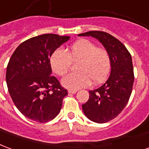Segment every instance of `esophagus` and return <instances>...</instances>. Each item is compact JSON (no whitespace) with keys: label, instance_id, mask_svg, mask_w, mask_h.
<instances>
[{"label":"esophagus","instance_id":"1","mask_svg":"<svg viewBox=\"0 0 149 149\" xmlns=\"http://www.w3.org/2000/svg\"><path fill=\"white\" fill-rule=\"evenodd\" d=\"M77 91V90H72V89H69L68 90V92H69V94H75Z\"/></svg>","mask_w":149,"mask_h":149}]
</instances>
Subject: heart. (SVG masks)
Returning <instances> with one entry per match:
<instances>
[{
  "instance_id": "b5f03b06",
  "label": "heart",
  "mask_w": 149,
  "mask_h": 149,
  "mask_svg": "<svg viewBox=\"0 0 149 149\" xmlns=\"http://www.w3.org/2000/svg\"><path fill=\"white\" fill-rule=\"evenodd\" d=\"M78 62V72L70 73L62 79L66 88L78 89L91 84H98L105 80L111 71L109 52L97 47L88 39H80L72 45L67 51L61 48L55 49L49 58L50 66L55 74L62 77L71 69L72 62Z\"/></svg>"
}]
</instances>
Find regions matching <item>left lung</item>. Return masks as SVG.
<instances>
[{"label": "left lung", "instance_id": "obj_1", "mask_svg": "<svg viewBox=\"0 0 149 149\" xmlns=\"http://www.w3.org/2000/svg\"><path fill=\"white\" fill-rule=\"evenodd\" d=\"M99 39L110 54L111 71L108 80L89 91V99L82 105L84 114L92 122L105 123L125 108L132 93L134 73L132 57L126 47L108 33L92 31L78 35Z\"/></svg>", "mask_w": 149, "mask_h": 149}]
</instances>
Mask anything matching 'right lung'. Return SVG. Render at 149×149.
Segmentation results:
<instances>
[{"instance_id": "obj_1", "label": "right lung", "mask_w": 149, "mask_h": 149, "mask_svg": "<svg viewBox=\"0 0 149 149\" xmlns=\"http://www.w3.org/2000/svg\"><path fill=\"white\" fill-rule=\"evenodd\" d=\"M69 39L54 34L38 35L22 42L10 58L6 70L8 92L27 118L44 123L59 114L68 91L51 76L49 58Z\"/></svg>"}]
</instances>
